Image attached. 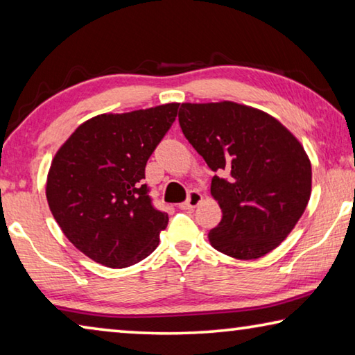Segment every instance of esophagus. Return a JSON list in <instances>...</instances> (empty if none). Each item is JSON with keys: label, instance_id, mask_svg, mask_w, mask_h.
<instances>
[{"label": "esophagus", "instance_id": "obj_1", "mask_svg": "<svg viewBox=\"0 0 355 355\" xmlns=\"http://www.w3.org/2000/svg\"><path fill=\"white\" fill-rule=\"evenodd\" d=\"M202 202V194L199 191H189L188 194V199H186V202H183L182 205H180V208L183 209H192L196 208L199 203Z\"/></svg>", "mask_w": 355, "mask_h": 355}]
</instances>
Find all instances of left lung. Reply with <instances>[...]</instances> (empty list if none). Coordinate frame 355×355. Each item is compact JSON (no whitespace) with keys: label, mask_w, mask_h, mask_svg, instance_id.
Listing matches in <instances>:
<instances>
[{"label":"left lung","mask_w":355,"mask_h":355,"mask_svg":"<svg viewBox=\"0 0 355 355\" xmlns=\"http://www.w3.org/2000/svg\"><path fill=\"white\" fill-rule=\"evenodd\" d=\"M178 122L209 169L222 219L209 230L216 250L254 260L277 248L310 200L311 164L277 119L255 107L182 103Z\"/></svg>","instance_id":"1"}]
</instances>
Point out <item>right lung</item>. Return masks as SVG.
Here are the masks:
<instances>
[{"instance_id": "add662e5", "label": "right lung", "mask_w": 355, "mask_h": 355, "mask_svg": "<svg viewBox=\"0 0 355 355\" xmlns=\"http://www.w3.org/2000/svg\"><path fill=\"white\" fill-rule=\"evenodd\" d=\"M178 103L84 122L58 150L46 200L69 241L107 268H127L156 249L167 213L142 184L150 155L175 122Z\"/></svg>"}]
</instances>
